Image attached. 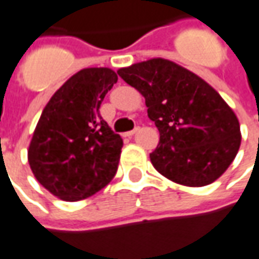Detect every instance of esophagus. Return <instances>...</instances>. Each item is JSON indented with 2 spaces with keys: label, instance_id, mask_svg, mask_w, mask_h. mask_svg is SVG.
I'll return each instance as SVG.
<instances>
[{
  "label": "esophagus",
  "instance_id": "esophagus-1",
  "mask_svg": "<svg viewBox=\"0 0 259 259\" xmlns=\"http://www.w3.org/2000/svg\"><path fill=\"white\" fill-rule=\"evenodd\" d=\"M137 130H139V127H135L133 130H130V132H127V133H124V136H126V137H132V136L135 135Z\"/></svg>",
  "mask_w": 259,
  "mask_h": 259
}]
</instances>
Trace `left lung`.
<instances>
[{
    "label": "left lung",
    "instance_id": "left-lung-1",
    "mask_svg": "<svg viewBox=\"0 0 259 259\" xmlns=\"http://www.w3.org/2000/svg\"><path fill=\"white\" fill-rule=\"evenodd\" d=\"M118 74L146 98L148 118L159 130L150 158L162 176L201 187L233 162L241 143L239 120L206 81L162 58L119 69Z\"/></svg>",
    "mask_w": 259,
    "mask_h": 259
}]
</instances>
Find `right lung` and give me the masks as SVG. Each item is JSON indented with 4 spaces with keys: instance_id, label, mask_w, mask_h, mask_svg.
Returning a JSON list of instances; mask_svg holds the SVG:
<instances>
[{
    "instance_id": "add662e5",
    "label": "right lung",
    "mask_w": 259,
    "mask_h": 259,
    "mask_svg": "<svg viewBox=\"0 0 259 259\" xmlns=\"http://www.w3.org/2000/svg\"><path fill=\"white\" fill-rule=\"evenodd\" d=\"M116 81L112 69H81L42 109L27 159L38 183L61 200H84L116 174L123 141L100 115Z\"/></svg>"
}]
</instances>
